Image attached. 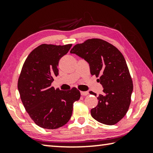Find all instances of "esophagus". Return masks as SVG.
Here are the masks:
<instances>
[{
    "label": "esophagus",
    "instance_id": "esophagus-1",
    "mask_svg": "<svg viewBox=\"0 0 153 153\" xmlns=\"http://www.w3.org/2000/svg\"><path fill=\"white\" fill-rule=\"evenodd\" d=\"M80 94H81V95H82V96H86V95H88V92H87V91H81L80 92Z\"/></svg>",
    "mask_w": 153,
    "mask_h": 153
}]
</instances>
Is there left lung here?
I'll use <instances>...</instances> for the list:
<instances>
[{
    "label": "left lung",
    "mask_w": 153,
    "mask_h": 153,
    "mask_svg": "<svg viewBox=\"0 0 153 153\" xmlns=\"http://www.w3.org/2000/svg\"><path fill=\"white\" fill-rule=\"evenodd\" d=\"M88 62L91 75L100 76L103 88L98 105L91 111L92 117L108 125H115L129 110L133 82L124 56L115 46L100 39L77 44L70 51ZM90 93L97 94L91 91Z\"/></svg>",
    "instance_id": "8db88e82"
}]
</instances>
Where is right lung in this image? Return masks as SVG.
Here are the masks:
<instances>
[{"mask_svg": "<svg viewBox=\"0 0 153 153\" xmlns=\"http://www.w3.org/2000/svg\"><path fill=\"white\" fill-rule=\"evenodd\" d=\"M71 46H38L28 56L19 77L22 102L31 119L44 129H55L66 124L72 115L74 103L80 98L76 88L65 91L51 86L59 75V60Z\"/></svg>", "mask_w": 153, "mask_h": 153, "instance_id": "obj_1", "label": "right lung"}]
</instances>
